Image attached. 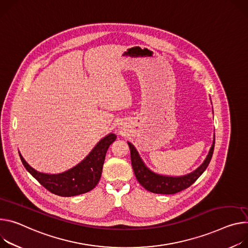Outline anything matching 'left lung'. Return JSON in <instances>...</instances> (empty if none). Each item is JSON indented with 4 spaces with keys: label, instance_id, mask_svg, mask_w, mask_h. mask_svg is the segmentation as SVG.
Masks as SVG:
<instances>
[{
    "label": "left lung",
    "instance_id": "left-lung-1",
    "mask_svg": "<svg viewBox=\"0 0 248 248\" xmlns=\"http://www.w3.org/2000/svg\"><path fill=\"white\" fill-rule=\"evenodd\" d=\"M127 144L130 149L131 165L140 184L149 192H152L155 194L170 195V194H176L178 192H181L187 189L193 183H195L196 180L202 173H204V171L207 169L208 165L210 164V161L212 159V156L214 153L215 138H214L213 145L209 151V154L207 155V158L205 159L204 162H202V164L192 173L187 174L185 176H180V177L163 176V175H159L152 172L143 163L136 147H134L130 142H127Z\"/></svg>",
    "mask_w": 248,
    "mask_h": 248
}]
</instances>
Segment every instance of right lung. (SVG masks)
<instances>
[{"label": "right lung", "instance_id": "obj_1", "mask_svg": "<svg viewBox=\"0 0 248 248\" xmlns=\"http://www.w3.org/2000/svg\"><path fill=\"white\" fill-rule=\"evenodd\" d=\"M116 139L115 133L108 134L97 143L84 160L75 167L59 174H46L36 171L18 153L26 169L44 188L61 197H72L87 193L96 187L102 175L107 150Z\"/></svg>", "mask_w": 248, "mask_h": 248}]
</instances>
